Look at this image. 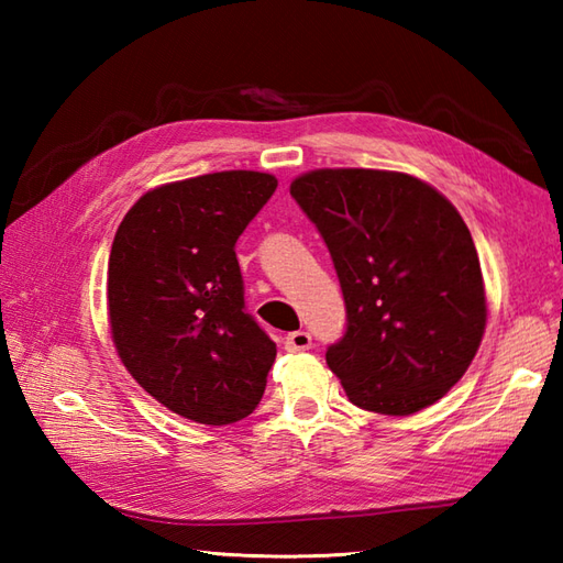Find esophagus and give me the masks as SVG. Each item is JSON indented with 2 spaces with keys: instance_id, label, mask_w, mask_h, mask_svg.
I'll list each match as a JSON object with an SVG mask.
<instances>
[{
  "instance_id": "34e87169",
  "label": "esophagus",
  "mask_w": 563,
  "mask_h": 563,
  "mask_svg": "<svg viewBox=\"0 0 563 563\" xmlns=\"http://www.w3.org/2000/svg\"><path fill=\"white\" fill-rule=\"evenodd\" d=\"M285 349L292 351V353H302L312 349V336H309L307 331H292L285 336Z\"/></svg>"
}]
</instances>
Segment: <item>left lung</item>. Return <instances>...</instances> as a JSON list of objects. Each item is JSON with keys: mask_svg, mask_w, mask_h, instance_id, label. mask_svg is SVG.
I'll list each match as a JSON object with an SVG mask.
<instances>
[{"mask_svg": "<svg viewBox=\"0 0 563 563\" xmlns=\"http://www.w3.org/2000/svg\"><path fill=\"white\" fill-rule=\"evenodd\" d=\"M290 196L324 236L349 327L327 365L365 411L411 416L445 397L479 351L486 292L462 214L401 172L314 169Z\"/></svg>", "mask_w": 563, "mask_h": 563, "instance_id": "obj_1", "label": "left lung"}]
</instances>
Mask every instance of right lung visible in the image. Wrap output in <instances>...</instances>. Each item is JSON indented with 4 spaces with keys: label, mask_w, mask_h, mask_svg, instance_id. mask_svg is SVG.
I'll return each mask as SVG.
<instances>
[{
    "label": "right lung",
    "mask_w": 563,
    "mask_h": 563,
    "mask_svg": "<svg viewBox=\"0 0 563 563\" xmlns=\"http://www.w3.org/2000/svg\"><path fill=\"white\" fill-rule=\"evenodd\" d=\"M278 178L218 172L147 190L118 227L106 302L128 373L166 409L227 426L256 409L275 343L244 312L234 244Z\"/></svg>",
    "instance_id": "obj_1"
}]
</instances>
